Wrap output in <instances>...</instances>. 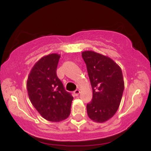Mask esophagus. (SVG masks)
I'll use <instances>...</instances> for the list:
<instances>
[{
    "instance_id": "obj_1",
    "label": "esophagus",
    "mask_w": 151,
    "mask_h": 151,
    "mask_svg": "<svg viewBox=\"0 0 151 151\" xmlns=\"http://www.w3.org/2000/svg\"><path fill=\"white\" fill-rule=\"evenodd\" d=\"M79 93H80V91H79V89H76L75 91H74V92H73V94H74V96H78V95L79 94Z\"/></svg>"
}]
</instances>
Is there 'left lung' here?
<instances>
[{
    "instance_id": "obj_1",
    "label": "left lung",
    "mask_w": 151,
    "mask_h": 151,
    "mask_svg": "<svg viewBox=\"0 0 151 151\" xmlns=\"http://www.w3.org/2000/svg\"><path fill=\"white\" fill-rule=\"evenodd\" d=\"M81 56L93 91L92 100L86 105L88 116L95 122H106L120 105L124 89L122 71L112 59L96 52H82Z\"/></svg>"
}]
</instances>
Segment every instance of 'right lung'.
I'll return each mask as SVG.
<instances>
[{"mask_svg":"<svg viewBox=\"0 0 151 151\" xmlns=\"http://www.w3.org/2000/svg\"><path fill=\"white\" fill-rule=\"evenodd\" d=\"M60 58L57 53L42 57L31 69L27 80L31 103L42 118L52 122H60L69 117L73 100L57 76Z\"/></svg>","mask_w":151,"mask_h":151,"instance_id":"obj_1","label":"right lung"}]
</instances>
